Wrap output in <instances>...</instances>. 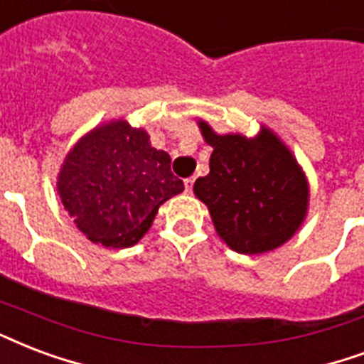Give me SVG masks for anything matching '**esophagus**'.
<instances>
[{
    "label": "esophagus",
    "mask_w": 364,
    "mask_h": 364,
    "mask_svg": "<svg viewBox=\"0 0 364 364\" xmlns=\"http://www.w3.org/2000/svg\"><path fill=\"white\" fill-rule=\"evenodd\" d=\"M193 185H194V177H188V179H185V191H187V193H191V191H193Z\"/></svg>",
    "instance_id": "34e87169"
}]
</instances>
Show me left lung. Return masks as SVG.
<instances>
[{
    "mask_svg": "<svg viewBox=\"0 0 364 364\" xmlns=\"http://www.w3.org/2000/svg\"><path fill=\"white\" fill-rule=\"evenodd\" d=\"M212 146L210 173L198 177L194 194L210 210L213 227L238 254H265L294 237L309 202L305 173L288 146L271 129L257 137L218 135L198 122Z\"/></svg>",
    "mask_w": 364,
    "mask_h": 364,
    "instance_id": "left-lung-1",
    "label": "left lung"
}]
</instances>
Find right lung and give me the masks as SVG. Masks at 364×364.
<instances>
[{"instance_id": "right-lung-1", "label": "right lung", "mask_w": 364, "mask_h": 364, "mask_svg": "<svg viewBox=\"0 0 364 364\" xmlns=\"http://www.w3.org/2000/svg\"><path fill=\"white\" fill-rule=\"evenodd\" d=\"M168 152L145 129L112 120L91 129L66 154L57 177L60 202L91 242L127 248L141 240L158 208L183 193Z\"/></svg>"}]
</instances>
